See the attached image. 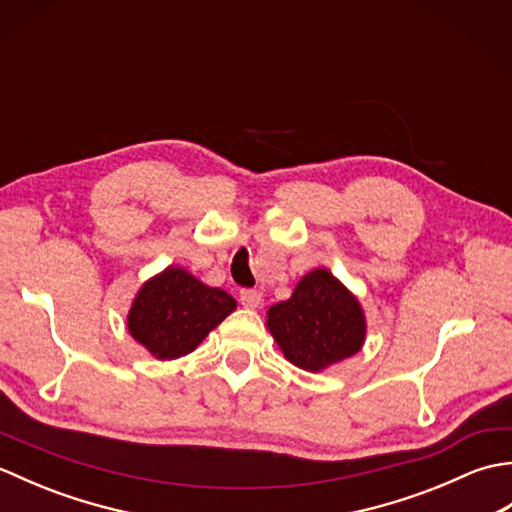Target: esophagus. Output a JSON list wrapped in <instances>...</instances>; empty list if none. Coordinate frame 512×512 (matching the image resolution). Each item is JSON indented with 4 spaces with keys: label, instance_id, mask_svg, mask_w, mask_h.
<instances>
[{
    "label": "esophagus",
    "instance_id": "obj_1",
    "mask_svg": "<svg viewBox=\"0 0 512 512\" xmlns=\"http://www.w3.org/2000/svg\"><path fill=\"white\" fill-rule=\"evenodd\" d=\"M239 301H242V306H244V308L255 310V308L259 306V303H262V292H259V290L244 288V290H239Z\"/></svg>",
    "mask_w": 512,
    "mask_h": 512
}]
</instances>
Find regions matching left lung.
Returning a JSON list of instances; mask_svg holds the SVG:
<instances>
[{
    "label": "left lung",
    "instance_id": "left-lung-1",
    "mask_svg": "<svg viewBox=\"0 0 512 512\" xmlns=\"http://www.w3.org/2000/svg\"><path fill=\"white\" fill-rule=\"evenodd\" d=\"M268 330L292 365L321 372L361 350L365 317L352 292L330 270L317 268L288 301L268 310Z\"/></svg>",
    "mask_w": 512,
    "mask_h": 512
}]
</instances>
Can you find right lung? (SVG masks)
Returning <instances> with one entry per match:
<instances>
[{"label":"right lung","instance_id":"add662e5","mask_svg":"<svg viewBox=\"0 0 512 512\" xmlns=\"http://www.w3.org/2000/svg\"><path fill=\"white\" fill-rule=\"evenodd\" d=\"M233 310L235 299L228 292L169 266L140 288L127 328L156 358L171 361L193 352Z\"/></svg>","mask_w":512,"mask_h":512}]
</instances>
